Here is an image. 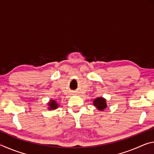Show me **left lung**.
I'll return each mask as SVG.
<instances>
[{"label": "left lung", "mask_w": 154, "mask_h": 154, "mask_svg": "<svg viewBox=\"0 0 154 154\" xmlns=\"http://www.w3.org/2000/svg\"><path fill=\"white\" fill-rule=\"evenodd\" d=\"M94 105L96 106L98 110L100 111H103L106 106V100L103 98H96L94 100Z\"/></svg>", "instance_id": "8db88e82"}]
</instances>
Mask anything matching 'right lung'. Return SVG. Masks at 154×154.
Returning a JSON list of instances; mask_svg holds the SVG:
<instances>
[{
    "label": "right lung",
    "mask_w": 154,
    "mask_h": 154,
    "mask_svg": "<svg viewBox=\"0 0 154 154\" xmlns=\"http://www.w3.org/2000/svg\"><path fill=\"white\" fill-rule=\"evenodd\" d=\"M49 109H55L58 107V103H56L55 100H51L50 101V103H49Z\"/></svg>",
    "instance_id": "right-lung-1"
}]
</instances>
